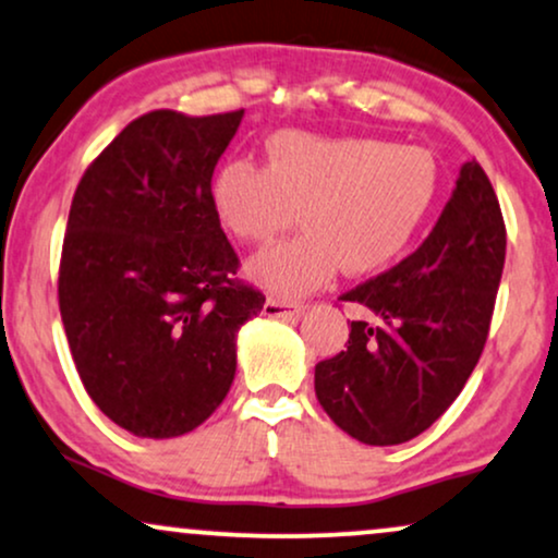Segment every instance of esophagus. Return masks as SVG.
I'll use <instances>...</instances> for the list:
<instances>
[{
    "label": "esophagus",
    "instance_id": "1",
    "mask_svg": "<svg viewBox=\"0 0 558 558\" xmlns=\"http://www.w3.org/2000/svg\"><path fill=\"white\" fill-rule=\"evenodd\" d=\"M305 311L302 302H290V300H279V298H268L264 302V315L266 318H287V315H298Z\"/></svg>",
    "mask_w": 558,
    "mask_h": 558
}]
</instances>
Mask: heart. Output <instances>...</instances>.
I'll use <instances>...</instances> for the list:
<instances>
[{
	"mask_svg": "<svg viewBox=\"0 0 558 558\" xmlns=\"http://www.w3.org/2000/svg\"><path fill=\"white\" fill-rule=\"evenodd\" d=\"M439 191L429 149L375 136L277 134L266 165L227 162L211 181V209L240 243L305 230L247 260V277L277 298L318 290L339 271H380L414 243Z\"/></svg>",
	"mask_w": 558,
	"mask_h": 558,
	"instance_id": "heart-1",
	"label": "heart"
}]
</instances>
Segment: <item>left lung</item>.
Returning <instances> with one entry per match:
<instances>
[{
  "label": "left lung",
  "mask_w": 558,
  "mask_h": 558,
  "mask_svg": "<svg viewBox=\"0 0 558 558\" xmlns=\"http://www.w3.org/2000/svg\"><path fill=\"white\" fill-rule=\"evenodd\" d=\"M505 247L497 194L465 162L424 243L341 298L373 320H352L347 352L315 364V396L339 429L401 445L450 409L484 352Z\"/></svg>",
  "instance_id": "8db88e82"
}]
</instances>
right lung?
Masks as SVG:
<instances>
[{
  "instance_id": "add662e5",
  "label": "right lung",
  "mask_w": 558,
  "mask_h": 558,
  "mask_svg": "<svg viewBox=\"0 0 558 558\" xmlns=\"http://www.w3.org/2000/svg\"><path fill=\"white\" fill-rule=\"evenodd\" d=\"M245 111H153L82 175L69 209L59 311L95 405L147 439L181 437L225 401L238 331L266 298L232 279L211 175Z\"/></svg>"
}]
</instances>
